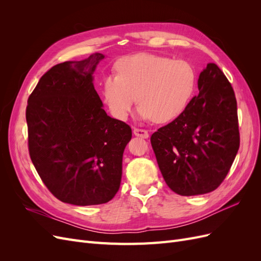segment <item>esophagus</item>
Instances as JSON below:
<instances>
[{
  "instance_id": "obj_1",
  "label": "esophagus",
  "mask_w": 261,
  "mask_h": 261,
  "mask_svg": "<svg viewBox=\"0 0 261 261\" xmlns=\"http://www.w3.org/2000/svg\"><path fill=\"white\" fill-rule=\"evenodd\" d=\"M133 133H134V135L137 136V137H141V138H145V139H147V138L149 137V134H148V132H147V130H145V129L134 128V129H133Z\"/></svg>"
}]
</instances>
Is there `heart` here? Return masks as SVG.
Segmentation results:
<instances>
[{
  "label": "heart",
  "mask_w": 261,
  "mask_h": 261,
  "mask_svg": "<svg viewBox=\"0 0 261 261\" xmlns=\"http://www.w3.org/2000/svg\"><path fill=\"white\" fill-rule=\"evenodd\" d=\"M115 72L116 76L102 81L101 94L110 114L118 121L128 117L137 96L141 120L172 122L185 112L194 94L196 73L184 60L138 53L118 60Z\"/></svg>",
  "instance_id": "obj_1"
}]
</instances>
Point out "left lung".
Masks as SVG:
<instances>
[{"label":"left lung","mask_w":261,"mask_h":261,"mask_svg":"<svg viewBox=\"0 0 261 261\" xmlns=\"http://www.w3.org/2000/svg\"><path fill=\"white\" fill-rule=\"evenodd\" d=\"M197 84L185 112L150 138L165 183L180 196L215 191L240 148L238 105L222 70L209 63Z\"/></svg>","instance_id":"1"}]
</instances>
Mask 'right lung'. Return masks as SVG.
Instances as JSON below:
<instances>
[{
  "instance_id": "add662e5",
  "label": "right lung",
  "mask_w": 261,
  "mask_h": 261,
  "mask_svg": "<svg viewBox=\"0 0 261 261\" xmlns=\"http://www.w3.org/2000/svg\"><path fill=\"white\" fill-rule=\"evenodd\" d=\"M105 59L53 66L28 99L29 154L49 191L63 202L92 206L111 200L121 185L124 149L132 128L109 116L93 86Z\"/></svg>"
}]
</instances>
